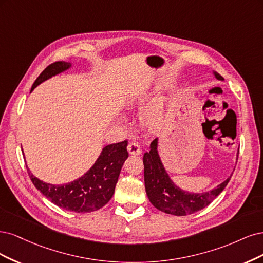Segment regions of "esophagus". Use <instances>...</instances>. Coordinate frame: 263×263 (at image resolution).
Listing matches in <instances>:
<instances>
[{
  "label": "esophagus",
  "mask_w": 263,
  "mask_h": 263,
  "mask_svg": "<svg viewBox=\"0 0 263 263\" xmlns=\"http://www.w3.org/2000/svg\"><path fill=\"white\" fill-rule=\"evenodd\" d=\"M128 152L131 155H140L142 153V147L139 145L138 143L131 142L128 145Z\"/></svg>",
  "instance_id": "1"
}]
</instances>
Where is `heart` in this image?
I'll use <instances>...</instances> for the list:
<instances>
[{
    "label": "heart",
    "mask_w": 263,
    "mask_h": 263,
    "mask_svg": "<svg viewBox=\"0 0 263 263\" xmlns=\"http://www.w3.org/2000/svg\"><path fill=\"white\" fill-rule=\"evenodd\" d=\"M148 99V96L143 97L141 101H145ZM164 117V106L162 101H157L154 105L146 108L142 114V121L144 124L148 126H156L163 120ZM123 120V119H122Z\"/></svg>",
    "instance_id": "b5f03b06"
}]
</instances>
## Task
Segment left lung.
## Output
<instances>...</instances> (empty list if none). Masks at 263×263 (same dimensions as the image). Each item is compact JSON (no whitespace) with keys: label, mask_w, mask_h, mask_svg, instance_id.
Segmentation results:
<instances>
[{"label":"left lung","mask_w":263,"mask_h":263,"mask_svg":"<svg viewBox=\"0 0 263 263\" xmlns=\"http://www.w3.org/2000/svg\"><path fill=\"white\" fill-rule=\"evenodd\" d=\"M213 74L217 80H224L218 73L213 71ZM157 147L158 138L151 143L149 152H146L143 156L144 182L149 202L157 210L167 214L184 216L204 209L225 189L231 179L232 176L219 183L217 187L206 192L191 193L184 191L176 185L167 174Z\"/></svg>","instance_id":"left-lung-1"}]
</instances>
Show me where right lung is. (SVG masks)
<instances>
[{
  "label": "right lung",
  "instance_id": "add662e5",
  "mask_svg": "<svg viewBox=\"0 0 263 263\" xmlns=\"http://www.w3.org/2000/svg\"><path fill=\"white\" fill-rule=\"evenodd\" d=\"M70 67L72 63L65 61L50 64L38 76L30 91L42 82ZM126 146V140L106 145L90 169L79 179L64 184L44 182L32 175L28 166H26L27 172L33 185L53 204L76 213H89L103 208L112 198L123 163L129 157Z\"/></svg>",
  "mask_w": 263,
  "mask_h": 263
}]
</instances>
